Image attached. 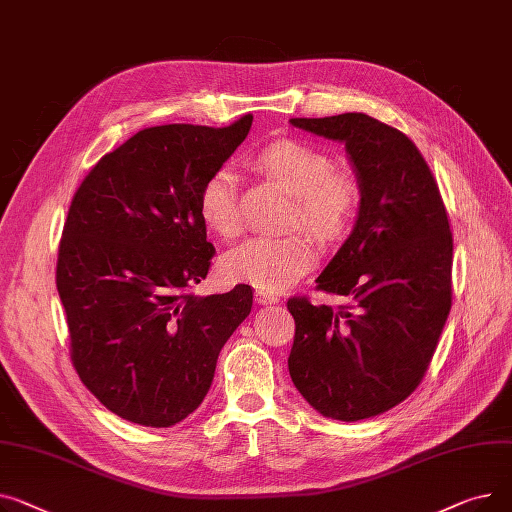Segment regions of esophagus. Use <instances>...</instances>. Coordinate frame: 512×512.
I'll return each mask as SVG.
<instances>
[{
  "mask_svg": "<svg viewBox=\"0 0 512 512\" xmlns=\"http://www.w3.org/2000/svg\"><path fill=\"white\" fill-rule=\"evenodd\" d=\"M256 302L260 306H268V304H279V295L275 293H268V291H256Z\"/></svg>",
  "mask_w": 512,
  "mask_h": 512,
  "instance_id": "esophagus-1",
  "label": "esophagus"
}]
</instances>
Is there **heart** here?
Here are the masks:
<instances>
[{"label":"heart","mask_w":512,"mask_h":512,"mask_svg":"<svg viewBox=\"0 0 512 512\" xmlns=\"http://www.w3.org/2000/svg\"><path fill=\"white\" fill-rule=\"evenodd\" d=\"M258 163L297 196L295 221L316 237L326 242L349 227L359 204V184L353 175L333 171V159L322 150L293 140H279L262 150ZM237 184V171L223 165L210 173L200 188L198 210L202 223L221 237H233L242 227ZM316 254L314 239L304 231L256 235L229 250L221 268L231 281L279 293L306 273Z\"/></svg>","instance_id":"heart-1"}]
</instances>
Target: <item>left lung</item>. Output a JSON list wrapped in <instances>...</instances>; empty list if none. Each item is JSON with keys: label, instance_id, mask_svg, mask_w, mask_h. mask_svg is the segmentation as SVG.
Returning a JSON list of instances; mask_svg holds the SVG:
<instances>
[{"label": "left lung", "instance_id": "8db88e82", "mask_svg": "<svg viewBox=\"0 0 512 512\" xmlns=\"http://www.w3.org/2000/svg\"><path fill=\"white\" fill-rule=\"evenodd\" d=\"M291 126L345 144L359 184L351 235L316 279L345 306L291 297L289 374L324 417L359 422L422 382L453 299V233L417 146L366 113L293 117Z\"/></svg>", "mask_w": 512, "mask_h": 512}]
</instances>
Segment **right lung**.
<instances>
[{
  "instance_id": "obj_1",
  "label": "right lung",
  "mask_w": 512,
  "mask_h": 512,
  "mask_svg": "<svg viewBox=\"0 0 512 512\" xmlns=\"http://www.w3.org/2000/svg\"><path fill=\"white\" fill-rule=\"evenodd\" d=\"M252 128H146L74 194L57 256L72 362L109 411L169 428L204 401L217 359L252 310V287L194 295L215 248L198 210L206 177Z\"/></svg>"
}]
</instances>
